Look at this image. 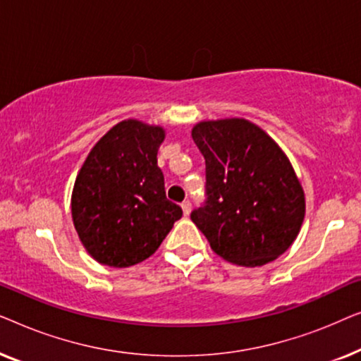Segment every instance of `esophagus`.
Returning <instances> with one entry per match:
<instances>
[{
	"label": "esophagus",
	"instance_id": "obj_1",
	"mask_svg": "<svg viewBox=\"0 0 361 361\" xmlns=\"http://www.w3.org/2000/svg\"><path fill=\"white\" fill-rule=\"evenodd\" d=\"M180 207H182V212H184V215H185V216L190 214L192 204H190V202H189V200H184V202H182V204H180Z\"/></svg>",
	"mask_w": 361,
	"mask_h": 361
}]
</instances>
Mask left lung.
Masks as SVG:
<instances>
[{
    "mask_svg": "<svg viewBox=\"0 0 361 361\" xmlns=\"http://www.w3.org/2000/svg\"><path fill=\"white\" fill-rule=\"evenodd\" d=\"M192 140L205 157V202L190 214L210 248L233 264L274 261L298 238L302 185L288 156L243 118L200 121Z\"/></svg>",
    "mask_w": 361,
    "mask_h": 361,
    "instance_id": "1",
    "label": "left lung"
}]
</instances>
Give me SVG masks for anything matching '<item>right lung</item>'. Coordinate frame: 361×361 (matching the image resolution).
Returning a JSON list of instances; mask_svg holds the SVG:
<instances>
[{"mask_svg":"<svg viewBox=\"0 0 361 361\" xmlns=\"http://www.w3.org/2000/svg\"><path fill=\"white\" fill-rule=\"evenodd\" d=\"M166 131L137 120L111 128L87 156L72 192V220L88 255L111 268L159 248L182 209L166 197L157 149Z\"/></svg>","mask_w":361,"mask_h":361,"instance_id":"right-lung-1","label":"right lung"}]
</instances>
